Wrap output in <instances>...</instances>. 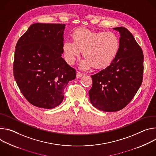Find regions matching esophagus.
Wrapping results in <instances>:
<instances>
[{
    "mask_svg": "<svg viewBox=\"0 0 156 156\" xmlns=\"http://www.w3.org/2000/svg\"><path fill=\"white\" fill-rule=\"evenodd\" d=\"M82 76V73H80V72H77V74H76L77 78H80V77H81Z\"/></svg>",
    "mask_w": 156,
    "mask_h": 156,
    "instance_id": "esophagus-1",
    "label": "esophagus"
}]
</instances>
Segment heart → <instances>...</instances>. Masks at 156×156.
Instances as JSON below:
<instances>
[{"label":"heart","mask_w":156,"mask_h":156,"mask_svg":"<svg viewBox=\"0 0 156 156\" xmlns=\"http://www.w3.org/2000/svg\"><path fill=\"white\" fill-rule=\"evenodd\" d=\"M72 37L73 42L66 41L63 43V55L67 62L72 65L82 51L85 59L80 66L83 69L92 66L97 69L107 67L116 59L121 49L120 38L114 32L80 28L73 32Z\"/></svg>","instance_id":"b5f03b06"}]
</instances>
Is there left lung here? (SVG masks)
Masks as SVG:
<instances>
[{
  "label": "left lung",
  "mask_w": 156,
  "mask_h": 156,
  "mask_svg": "<svg viewBox=\"0 0 156 156\" xmlns=\"http://www.w3.org/2000/svg\"><path fill=\"white\" fill-rule=\"evenodd\" d=\"M120 33L121 49L109 66L91 76L90 102L96 108L107 112L125 108L133 98L143 82V52L133 34L125 27L113 28Z\"/></svg>",
  "instance_id": "left-lung-1"
}]
</instances>
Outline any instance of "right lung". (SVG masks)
Listing matches in <instances>:
<instances>
[{
    "label": "right lung",
    "instance_id": "add662e5",
    "mask_svg": "<svg viewBox=\"0 0 156 156\" xmlns=\"http://www.w3.org/2000/svg\"><path fill=\"white\" fill-rule=\"evenodd\" d=\"M65 24L31 25L17 41L13 76L22 94L33 105L51 109L64 99L76 71L61 57Z\"/></svg>",
    "mask_w": 156,
    "mask_h": 156
}]
</instances>
